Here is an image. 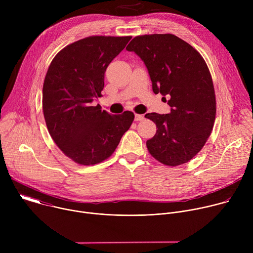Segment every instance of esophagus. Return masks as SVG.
<instances>
[{
  "label": "esophagus",
  "instance_id": "1",
  "mask_svg": "<svg viewBox=\"0 0 253 253\" xmlns=\"http://www.w3.org/2000/svg\"><path fill=\"white\" fill-rule=\"evenodd\" d=\"M144 119L143 115H140V114H135V121H142Z\"/></svg>",
  "mask_w": 253,
  "mask_h": 253
}]
</instances>
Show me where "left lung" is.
<instances>
[{"mask_svg":"<svg viewBox=\"0 0 253 253\" xmlns=\"http://www.w3.org/2000/svg\"><path fill=\"white\" fill-rule=\"evenodd\" d=\"M126 50L144 62L153 92L161 93L170 106L168 114L145 115L157 126L146 142L149 153L168 166L188 162L204 146L216 114L213 82L204 59L172 34L138 36Z\"/></svg>","mask_w":253,"mask_h":253,"instance_id":"obj_1","label":"left lung"}]
</instances>
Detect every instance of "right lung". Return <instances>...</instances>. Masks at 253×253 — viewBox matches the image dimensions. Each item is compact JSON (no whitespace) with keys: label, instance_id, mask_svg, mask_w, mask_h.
Segmentation results:
<instances>
[{"label":"right lung","instance_id":"1","mask_svg":"<svg viewBox=\"0 0 253 253\" xmlns=\"http://www.w3.org/2000/svg\"><path fill=\"white\" fill-rule=\"evenodd\" d=\"M131 37L92 36L72 43L53 59L43 85L47 128L63 153L81 165L110 157L134 114L111 115L92 106L102 96L104 75Z\"/></svg>","mask_w":253,"mask_h":253}]
</instances>
